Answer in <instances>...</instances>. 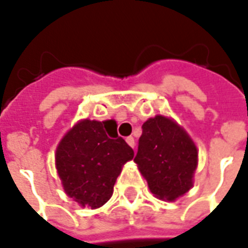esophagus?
Returning a JSON list of instances; mask_svg holds the SVG:
<instances>
[{
    "label": "esophagus",
    "mask_w": 248,
    "mask_h": 248,
    "mask_svg": "<svg viewBox=\"0 0 248 248\" xmlns=\"http://www.w3.org/2000/svg\"><path fill=\"white\" fill-rule=\"evenodd\" d=\"M126 143H127L131 148L135 147V139H134L132 136H128V138H126Z\"/></svg>",
    "instance_id": "1"
}]
</instances>
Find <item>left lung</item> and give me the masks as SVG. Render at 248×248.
<instances>
[{
  "mask_svg": "<svg viewBox=\"0 0 248 248\" xmlns=\"http://www.w3.org/2000/svg\"><path fill=\"white\" fill-rule=\"evenodd\" d=\"M141 128L134 161L151 192L173 201L192 188L198 162L196 145L180 126L163 116L149 118Z\"/></svg>",
  "mask_w": 248,
  "mask_h": 248,
  "instance_id": "obj_1",
  "label": "left lung"
}]
</instances>
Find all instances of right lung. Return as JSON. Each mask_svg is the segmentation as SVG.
Returning a JSON list of instances; mask_svg holds the SVG:
<instances>
[{
	"label": "right lung",
	"instance_id": "obj_1",
	"mask_svg": "<svg viewBox=\"0 0 248 248\" xmlns=\"http://www.w3.org/2000/svg\"><path fill=\"white\" fill-rule=\"evenodd\" d=\"M134 158L132 148L108 122L77 124L56 149V169L68 196L83 207L97 208L112 197L122 165Z\"/></svg>",
	"mask_w": 248,
	"mask_h": 248
}]
</instances>
